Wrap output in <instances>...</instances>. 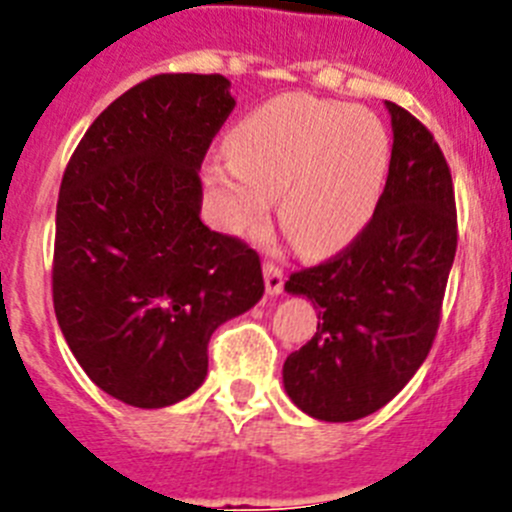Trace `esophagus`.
<instances>
[{"label":"esophagus","instance_id":"obj_1","mask_svg":"<svg viewBox=\"0 0 512 512\" xmlns=\"http://www.w3.org/2000/svg\"><path fill=\"white\" fill-rule=\"evenodd\" d=\"M264 282H266V292L269 295H279L284 289V269L277 266L274 261H266L264 264Z\"/></svg>","mask_w":512,"mask_h":512}]
</instances>
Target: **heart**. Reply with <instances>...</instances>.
<instances>
[{"label": "heart", "instance_id": "heart-1", "mask_svg": "<svg viewBox=\"0 0 512 512\" xmlns=\"http://www.w3.org/2000/svg\"><path fill=\"white\" fill-rule=\"evenodd\" d=\"M228 156L207 171L225 230L259 233L271 197H279L289 241L307 256H325L354 241L374 215L392 140L364 107L282 94L230 130Z\"/></svg>", "mask_w": 512, "mask_h": 512}]
</instances>
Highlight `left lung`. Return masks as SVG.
Segmentation results:
<instances>
[{
    "label": "left lung",
    "mask_w": 512,
    "mask_h": 512,
    "mask_svg": "<svg viewBox=\"0 0 512 512\" xmlns=\"http://www.w3.org/2000/svg\"><path fill=\"white\" fill-rule=\"evenodd\" d=\"M384 104L395 140L372 220L333 259L284 284L318 310L315 336L284 361V390L328 423L377 413L413 379L438 333L456 253L449 164L418 117Z\"/></svg>",
    "instance_id": "obj_1"
}]
</instances>
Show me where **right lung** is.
Wrapping results in <instances>:
<instances>
[{"label":"right lung","mask_w":512,"mask_h":512,"mask_svg":"<svg viewBox=\"0 0 512 512\" xmlns=\"http://www.w3.org/2000/svg\"><path fill=\"white\" fill-rule=\"evenodd\" d=\"M220 74L140 81L89 125L63 171L53 307L99 390L166 408L207 377L217 325L264 295L259 253L200 220V166L233 112Z\"/></svg>","instance_id":"obj_1"}]
</instances>
